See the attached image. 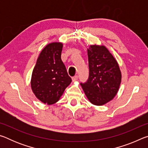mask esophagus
Instances as JSON below:
<instances>
[{
	"instance_id": "1",
	"label": "esophagus",
	"mask_w": 148,
	"mask_h": 148,
	"mask_svg": "<svg viewBox=\"0 0 148 148\" xmlns=\"http://www.w3.org/2000/svg\"><path fill=\"white\" fill-rule=\"evenodd\" d=\"M72 82L76 81V80L78 79V76H74V77L72 78Z\"/></svg>"
}]
</instances>
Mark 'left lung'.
I'll return each mask as SVG.
<instances>
[{
    "instance_id": "8db88e82",
    "label": "left lung",
    "mask_w": 148,
    "mask_h": 148,
    "mask_svg": "<svg viewBox=\"0 0 148 148\" xmlns=\"http://www.w3.org/2000/svg\"><path fill=\"white\" fill-rule=\"evenodd\" d=\"M87 55L89 78L80 85L91 103L102 106L116 95L121 82V71L117 61L104 46L91 45Z\"/></svg>"
}]
</instances>
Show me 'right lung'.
<instances>
[{
  "label": "right lung",
  "mask_w": 148,
  "mask_h": 148,
  "mask_svg": "<svg viewBox=\"0 0 148 148\" xmlns=\"http://www.w3.org/2000/svg\"><path fill=\"white\" fill-rule=\"evenodd\" d=\"M62 44L52 42L42 49L32 71L31 85L37 99L47 104L59 101L72 79L61 60Z\"/></svg>",
  "instance_id": "right-lung-1"
}]
</instances>
